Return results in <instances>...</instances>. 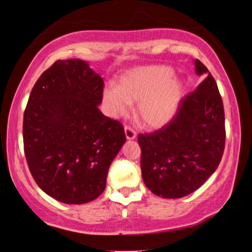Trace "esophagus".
I'll list each match as a JSON object with an SVG mask.
<instances>
[{
    "instance_id": "1",
    "label": "esophagus",
    "mask_w": 252,
    "mask_h": 252,
    "mask_svg": "<svg viewBox=\"0 0 252 252\" xmlns=\"http://www.w3.org/2000/svg\"><path fill=\"white\" fill-rule=\"evenodd\" d=\"M124 132H126V140H135V138H136V131L134 129L129 128V126H126V129H124Z\"/></svg>"
}]
</instances>
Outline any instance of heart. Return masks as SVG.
<instances>
[{
    "label": "heart",
    "mask_w": 252,
    "mask_h": 252,
    "mask_svg": "<svg viewBox=\"0 0 252 252\" xmlns=\"http://www.w3.org/2000/svg\"><path fill=\"white\" fill-rule=\"evenodd\" d=\"M184 97V85L172 67L152 65L126 71L117 88L103 90V99L110 116L129 114L130 104L137 103V117L143 126L158 129L175 116Z\"/></svg>",
    "instance_id": "obj_1"
}]
</instances>
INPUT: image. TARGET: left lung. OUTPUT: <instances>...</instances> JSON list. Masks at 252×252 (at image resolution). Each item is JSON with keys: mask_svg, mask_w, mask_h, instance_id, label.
<instances>
[{"mask_svg": "<svg viewBox=\"0 0 252 252\" xmlns=\"http://www.w3.org/2000/svg\"><path fill=\"white\" fill-rule=\"evenodd\" d=\"M195 73L206 76L181 100L172 121L158 131L138 135L141 170L148 189L166 199L196 190L220 163L225 147L224 106L215 78L194 60Z\"/></svg>", "mask_w": 252, "mask_h": 252, "instance_id": "obj_1", "label": "left lung"}]
</instances>
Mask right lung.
<instances>
[{
    "mask_svg": "<svg viewBox=\"0 0 252 252\" xmlns=\"http://www.w3.org/2000/svg\"><path fill=\"white\" fill-rule=\"evenodd\" d=\"M103 78L80 59L58 60L34 85L24 115V146L37 186L63 204L94 200L126 143L123 126L104 116Z\"/></svg>",
    "mask_w": 252,
    "mask_h": 252,
    "instance_id": "obj_1",
    "label": "right lung"
}]
</instances>
